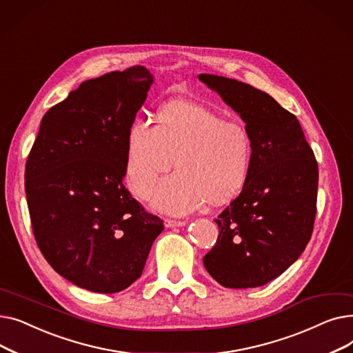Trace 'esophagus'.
<instances>
[{
	"label": "esophagus",
	"mask_w": 353,
	"mask_h": 353,
	"mask_svg": "<svg viewBox=\"0 0 353 353\" xmlns=\"http://www.w3.org/2000/svg\"><path fill=\"white\" fill-rule=\"evenodd\" d=\"M186 225V221L183 220H174V219H164V226L165 228H180Z\"/></svg>",
	"instance_id": "1"
}]
</instances>
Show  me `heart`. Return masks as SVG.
Wrapping results in <instances>:
<instances>
[{"instance_id":"b5f03b06","label":"heart","mask_w":353,"mask_h":353,"mask_svg":"<svg viewBox=\"0 0 353 353\" xmlns=\"http://www.w3.org/2000/svg\"><path fill=\"white\" fill-rule=\"evenodd\" d=\"M177 172L156 190L153 205L172 214H188L206 203L220 206L246 188L253 143L237 120L192 101H169L156 114L154 125L143 119L128 128L124 173L140 199L152 197L159 177L174 164Z\"/></svg>"}]
</instances>
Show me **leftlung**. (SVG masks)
<instances>
[{"mask_svg":"<svg viewBox=\"0 0 353 353\" xmlns=\"http://www.w3.org/2000/svg\"><path fill=\"white\" fill-rule=\"evenodd\" d=\"M246 123L253 160L246 188L214 220L217 242L203 265L221 286L259 288L281 276L309 243L318 200V161L302 127L265 91L200 74Z\"/></svg>","mask_w":353,"mask_h":353,"instance_id":"1","label":"left lung"}]
</instances>
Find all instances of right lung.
I'll return each instance as SVG.
<instances>
[{"instance_id": "1", "label": "right lung", "mask_w": 353, "mask_h": 353, "mask_svg": "<svg viewBox=\"0 0 353 353\" xmlns=\"http://www.w3.org/2000/svg\"><path fill=\"white\" fill-rule=\"evenodd\" d=\"M152 83L141 65L81 83L44 114L27 157L35 242L55 272L91 292L137 281L163 230L123 184L127 133Z\"/></svg>"}]
</instances>
